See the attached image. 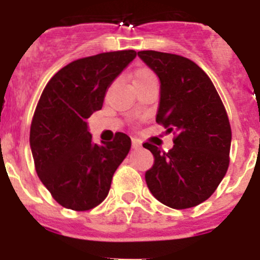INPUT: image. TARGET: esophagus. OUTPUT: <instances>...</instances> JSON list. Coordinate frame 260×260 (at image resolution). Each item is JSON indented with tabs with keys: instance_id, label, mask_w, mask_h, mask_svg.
Segmentation results:
<instances>
[{
	"instance_id": "34e87169",
	"label": "esophagus",
	"mask_w": 260,
	"mask_h": 260,
	"mask_svg": "<svg viewBox=\"0 0 260 260\" xmlns=\"http://www.w3.org/2000/svg\"><path fill=\"white\" fill-rule=\"evenodd\" d=\"M141 146H142V143H141L138 140H136V138H133V140H132V148L138 149V148H141Z\"/></svg>"
}]
</instances>
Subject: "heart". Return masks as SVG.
<instances>
[{"label": "heart", "mask_w": 260, "mask_h": 260, "mask_svg": "<svg viewBox=\"0 0 260 260\" xmlns=\"http://www.w3.org/2000/svg\"><path fill=\"white\" fill-rule=\"evenodd\" d=\"M154 77L153 73L151 72V70L146 69V68H143V69H140L136 72L135 77H133V83H137V81H142V80H146V79H149V78Z\"/></svg>", "instance_id": "b5f03b06"}]
</instances>
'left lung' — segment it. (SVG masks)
I'll return each instance as SVG.
<instances>
[{
    "label": "left lung",
    "instance_id": "8db88e82",
    "mask_svg": "<svg viewBox=\"0 0 260 260\" xmlns=\"http://www.w3.org/2000/svg\"><path fill=\"white\" fill-rule=\"evenodd\" d=\"M159 79L156 122L175 136L167 152L145 143L153 166L145 179L152 195L172 209H188L208 200L229 167L232 129L214 84L187 57L138 51Z\"/></svg>",
    "mask_w": 260,
    "mask_h": 260
}]
</instances>
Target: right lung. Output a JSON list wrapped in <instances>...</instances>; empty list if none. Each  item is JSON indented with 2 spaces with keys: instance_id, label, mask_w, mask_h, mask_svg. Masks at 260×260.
<instances>
[{
  "instance_id": "add662e5",
  "label": "right lung",
  "mask_w": 260,
  "mask_h": 260,
  "mask_svg": "<svg viewBox=\"0 0 260 260\" xmlns=\"http://www.w3.org/2000/svg\"><path fill=\"white\" fill-rule=\"evenodd\" d=\"M136 56L135 50H123L75 60L41 94L31 122V152L39 179L64 208L98 206L129 152L131 138L122 132L112 142L94 143L86 119L101 111L111 84Z\"/></svg>"
}]
</instances>
